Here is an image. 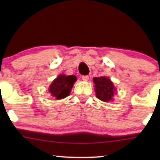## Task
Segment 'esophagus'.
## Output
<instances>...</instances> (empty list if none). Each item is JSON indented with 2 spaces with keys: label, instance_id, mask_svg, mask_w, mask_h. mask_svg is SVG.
Masks as SVG:
<instances>
[{
  "label": "esophagus",
  "instance_id": "34e87169",
  "mask_svg": "<svg viewBox=\"0 0 160 160\" xmlns=\"http://www.w3.org/2000/svg\"><path fill=\"white\" fill-rule=\"evenodd\" d=\"M89 77L88 76V75H84V76L82 77V80H84V81H87V80H89Z\"/></svg>",
  "mask_w": 160,
  "mask_h": 160
}]
</instances>
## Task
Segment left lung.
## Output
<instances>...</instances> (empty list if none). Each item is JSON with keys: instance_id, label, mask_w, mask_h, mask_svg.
I'll return each mask as SVG.
<instances>
[{"instance_id": "8db88e82", "label": "left lung", "mask_w": 160, "mask_h": 160, "mask_svg": "<svg viewBox=\"0 0 160 160\" xmlns=\"http://www.w3.org/2000/svg\"><path fill=\"white\" fill-rule=\"evenodd\" d=\"M93 81L95 83V94L96 97L103 102H110L112 100L116 89L113 87V82L109 78L105 77L94 78Z\"/></svg>"}]
</instances>
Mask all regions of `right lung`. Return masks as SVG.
I'll list each match as a JSON object with an SVG mask.
<instances>
[{"instance_id":"1","label":"right lung","mask_w":160,"mask_h":160,"mask_svg":"<svg viewBox=\"0 0 160 160\" xmlns=\"http://www.w3.org/2000/svg\"><path fill=\"white\" fill-rule=\"evenodd\" d=\"M76 80L77 78L74 75H59L49 86V92L57 100L65 98L69 95Z\"/></svg>"}]
</instances>
